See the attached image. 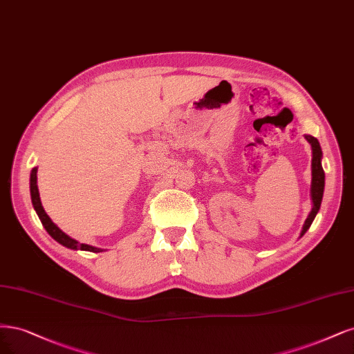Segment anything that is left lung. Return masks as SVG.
<instances>
[{
  "mask_svg": "<svg viewBox=\"0 0 354 354\" xmlns=\"http://www.w3.org/2000/svg\"><path fill=\"white\" fill-rule=\"evenodd\" d=\"M304 139H306L312 148V185H310V199H312V211L309 212L306 221L303 224L300 237L306 233L309 227L312 225L313 219L316 214L321 209V202L324 196V187H325V173L322 168V149L318 139L310 136V135H304Z\"/></svg>",
  "mask_w": 354,
  "mask_h": 354,
  "instance_id": "1",
  "label": "left lung"
}]
</instances>
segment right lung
<instances>
[{
  "mask_svg": "<svg viewBox=\"0 0 354 354\" xmlns=\"http://www.w3.org/2000/svg\"><path fill=\"white\" fill-rule=\"evenodd\" d=\"M36 173H38V168H32L30 171V198H32V205L38 214L41 223L44 225V228L48 231V234H50L55 241H58L59 245H63L71 250H86V252H102V249L100 248H93L91 245H84V243H79L77 240L71 239L70 236H67L64 231H61L53 221L51 218L46 215L44 206L41 203V198H39V190H38V177H36Z\"/></svg>",
  "mask_w": 354,
  "mask_h": 354,
  "instance_id": "obj_1",
  "label": "right lung"
}]
</instances>
